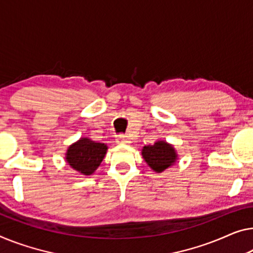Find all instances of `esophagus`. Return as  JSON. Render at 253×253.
Segmentation results:
<instances>
[{
	"label": "esophagus",
	"instance_id": "esophagus-1",
	"mask_svg": "<svg viewBox=\"0 0 253 253\" xmlns=\"http://www.w3.org/2000/svg\"><path fill=\"white\" fill-rule=\"evenodd\" d=\"M117 143H119V144H128V143H130V139L127 135L120 134L118 138H117Z\"/></svg>",
	"mask_w": 253,
	"mask_h": 253
}]
</instances>
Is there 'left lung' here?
Returning a JSON list of instances; mask_svg holds the SVG:
<instances>
[{
    "instance_id": "1",
    "label": "left lung",
    "mask_w": 253,
    "mask_h": 253,
    "mask_svg": "<svg viewBox=\"0 0 253 253\" xmlns=\"http://www.w3.org/2000/svg\"><path fill=\"white\" fill-rule=\"evenodd\" d=\"M142 156L145 163L156 172H163L174 165L177 153L174 146L165 141H158L152 145H145L142 149Z\"/></svg>"
}]
</instances>
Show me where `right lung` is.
Returning a JSON list of instances; mask_svg holds the SVG:
<instances>
[{
	"instance_id": "obj_1",
	"label": "right lung",
	"mask_w": 253,
	"mask_h": 253,
	"mask_svg": "<svg viewBox=\"0 0 253 253\" xmlns=\"http://www.w3.org/2000/svg\"><path fill=\"white\" fill-rule=\"evenodd\" d=\"M108 146L87 137H82L67 150L66 161L83 175H92L104 159Z\"/></svg>"
}]
</instances>
